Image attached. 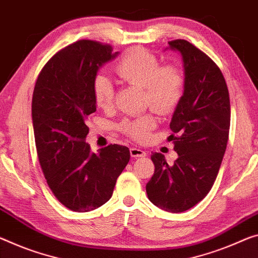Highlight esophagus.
<instances>
[{
	"mask_svg": "<svg viewBox=\"0 0 258 258\" xmlns=\"http://www.w3.org/2000/svg\"><path fill=\"white\" fill-rule=\"evenodd\" d=\"M130 154H132V157L134 158H140V157H145L146 152L144 150L137 148V146H133V148H130Z\"/></svg>",
	"mask_w": 258,
	"mask_h": 258,
	"instance_id": "1",
	"label": "esophagus"
}]
</instances>
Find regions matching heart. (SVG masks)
Returning a JSON list of instances; mask_svg holds the SVG:
<instances>
[{
	"mask_svg": "<svg viewBox=\"0 0 258 258\" xmlns=\"http://www.w3.org/2000/svg\"><path fill=\"white\" fill-rule=\"evenodd\" d=\"M118 76L125 83L144 89L145 102L160 114H168L179 105L184 90V76L180 67H160L158 57L148 49L133 47L125 51L115 67ZM115 91L109 78L99 74L93 82V98L99 108L113 106ZM157 120L152 114L125 118L120 129L135 141H145L156 128Z\"/></svg>",
	"mask_w": 258,
	"mask_h": 258,
	"instance_id": "b5f03b06",
	"label": "heart"
}]
</instances>
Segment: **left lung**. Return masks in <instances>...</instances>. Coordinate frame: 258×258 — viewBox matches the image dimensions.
I'll return each instance as SVG.
<instances>
[{
  "label": "left lung",
  "instance_id": "obj_1",
  "mask_svg": "<svg viewBox=\"0 0 258 258\" xmlns=\"http://www.w3.org/2000/svg\"><path fill=\"white\" fill-rule=\"evenodd\" d=\"M169 48L183 60L184 90L169 128L179 158L172 166L152 153L154 174L146 184L149 200L165 211L179 213L195 207L211 190L227 146L231 104L223 73L207 54L187 40Z\"/></svg>",
  "mask_w": 258,
  "mask_h": 258
}]
</instances>
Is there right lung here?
Here are the masks:
<instances>
[{
    "label": "right lung",
    "instance_id": "right-lung-1",
    "mask_svg": "<svg viewBox=\"0 0 258 258\" xmlns=\"http://www.w3.org/2000/svg\"><path fill=\"white\" fill-rule=\"evenodd\" d=\"M112 51L98 41H76L57 51L35 82L32 121L39 162L54 196L71 211L105 204L130 159L126 146L110 144L93 153L85 142L88 117L97 110L94 78L117 56Z\"/></svg>",
    "mask_w": 258,
    "mask_h": 258
}]
</instances>
